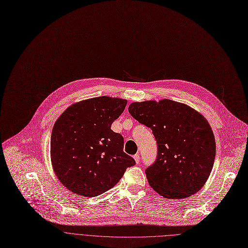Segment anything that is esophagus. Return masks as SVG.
Segmentation results:
<instances>
[{
	"instance_id": "obj_1",
	"label": "esophagus",
	"mask_w": 248,
	"mask_h": 248,
	"mask_svg": "<svg viewBox=\"0 0 248 248\" xmlns=\"http://www.w3.org/2000/svg\"><path fill=\"white\" fill-rule=\"evenodd\" d=\"M134 160H135V162L136 163H139V160H140V155L139 154H136V155H134Z\"/></svg>"
}]
</instances>
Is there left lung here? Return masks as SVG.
<instances>
[{
  "label": "left lung",
  "instance_id": "obj_1",
  "mask_svg": "<svg viewBox=\"0 0 248 248\" xmlns=\"http://www.w3.org/2000/svg\"><path fill=\"white\" fill-rule=\"evenodd\" d=\"M128 112L150 127L156 140V159L145 171L152 189L167 199H185L199 192L210 175L216 151L206 119L170 99L133 102Z\"/></svg>",
  "mask_w": 248,
  "mask_h": 248
}]
</instances>
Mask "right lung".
Returning a JSON list of instances; mask_svg holds the SVG:
<instances>
[{
	"label": "right lung",
	"mask_w": 248,
	"mask_h": 248,
	"mask_svg": "<svg viewBox=\"0 0 248 248\" xmlns=\"http://www.w3.org/2000/svg\"><path fill=\"white\" fill-rule=\"evenodd\" d=\"M126 103L109 96L86 99L68 107L56 120L50 138L51 164L70 192L99 196L135 164L124 152V137L111 129Z\"/></svg>",
	"instance_id": "1"
}]
</instances>
